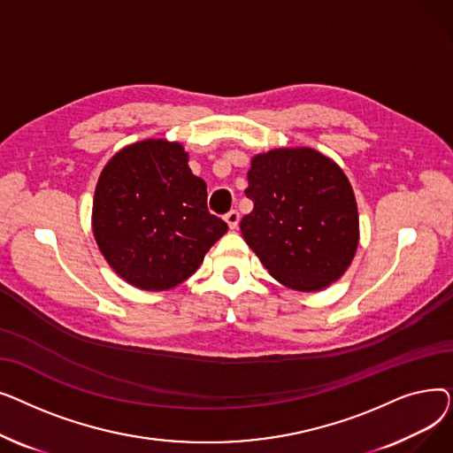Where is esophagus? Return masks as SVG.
Instances as JSON below:
<instances>
[{
  "label": "esophagus",
  "mask_w": 453,
  "mask_h": 453,
  "mask_svg": "<svg viewBox=\"0 0 453 453\" xmlns=\"http://www.w3.org/2000/svg\"><path fill=\"white\" fill-rule=\"evenodd\" d=\"M224 220L227 222V226H229V229H236V226H239V220H241V214H239V211H229L226 217H224Z\"/></svg>",
  "instance_id": "34e87169"
}]
</instances>
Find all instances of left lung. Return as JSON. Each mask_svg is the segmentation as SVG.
<instances>
[{
	"label": "left lung",
	"mask_w": 453,
	"mask_h": 453,
	"mask_svg": "<svg viewBox=\"0 0 453 453\" xmlns=\"http://www.w3.org/2000/svg\"><path fill=\"white\" fill-rule=\"evenodd\" d=\"M246 196L253 211L241 231L284 287L318 292L338 280L360 241L358 207L340 166L314 149L257 154Z\"/></svg>",
	"instance_id": "8db88e82"
}]
</instances>
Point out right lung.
Listing matches in <instances>:
<instances>
[{"label": "right lung", "mask_w": 453, "mask_h": 453, "mask_svg": "<svg viewBox=\"0 0 453 453\" xmlns=\"http://www.w3.org/2000/svg\"><path fill=\"white\" fill-rule=\"evenodd\" d=\"M180 142L145 139L119 150L95 187L91 226L106 263L141 290L193 275L227 224L207 209V185Z\"/></svg>", "instance_id": "add662e5"}]
</instances>
